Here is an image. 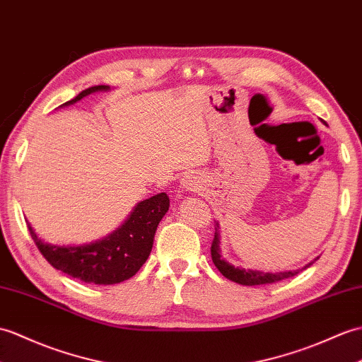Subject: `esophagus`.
<instances>
[{"instance_id":"obj_1","label":"esophagus","mask_w":362,"mask_h":362,"mask_svg":"<svg viewBox=\"0 0 362 362\" xmlns=\"http://www.w3.org/2000/svg\"><path fill=\"white\" fill-rule=\"evenodd\" d=\"M182 188L188 192H199L202 191V180L196 174H188L182 179Z\"/></svg>"}]
</instances>
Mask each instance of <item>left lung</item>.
<instances>
[{
  "label": "left lung",
  "instance_id": "left-lung-1",
  "mask_svg": "<svg viewBox=\"0 0 362 362\" xmlns=\"http://www.w3.org/2000/svg\"><path fill=\"white\" fill-rule=\"evenodd\" d=\"M211 257L214 265L219 268V272L226 277L236 284L240 285H264V284H273L282 279H288V277L296 276L299 272L305 270L313 262L307 264L304 268H299V270H293V272H279V273H264L259 270H245L242 267H234L233 264L226 262L225 259H222L221 255V233H219V223H216V233H214V239L211 243Z\"/></svg>",
  "mask_w": 362,
  "mask_h": 362
}]
</instances>
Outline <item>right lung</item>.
Instances as JSON below:
<instances>
[{
  "label": "right lung",
  "instance_id": "1",
  "mask_svg": "<svg viewBox=\"0 0 362 362\" xmlns=\"http://www.w3.org/2000/svg\"><path fill=\"white\" fill-rule=\"evenodd\" d=\"M105 85L92 86L66 102L71 106L89 94L109 90ZM170 208V197L160 192L134 206L132 213L122 226L106 238L85 243V245H52L37 236L29 222L28 228L41 255L57 270L69 274L86 284L114 285L136 274L153 250L157 225Z\"/></svg>",
  "mask_w": 362,
  "mask_h": 362
}]
</instances>
